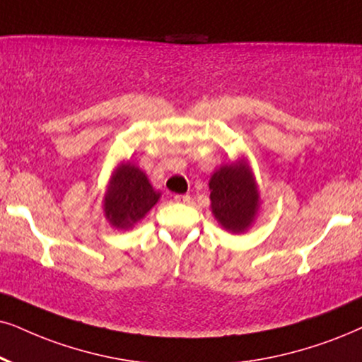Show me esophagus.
<instances>
[{
	"label": "esophagus",
	"instance_id": "34e87169",
	"mask_svg": "<svg viewBox=\"0 0 362 362\" xmlns=\"http://www.w3.org/2000/svg\"><path fill=\"white\" fill-rule=\"evenodd\" d=\"M173 200H175L177 204H189L190 202V195H175L173 197Z\"/></svg>",
	"mask_w": 362,
	"mask_h": 362
}]
</instances>
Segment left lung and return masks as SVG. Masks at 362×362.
Returning <instances> with one entry per match:
<instances>
[{"mask_svg":"<svg viewBox=\"0 0 362 362\" xmlns=\"http://www.w3.org/2000/svg\"><path fill=\"white\" fill-rule=\"evenodd\" d=\"M210 210L218 226L230 234H244L260 207L259 185L245 157L221 165L210 175Z\"/></svg>","mask_w":362,"mask_h":362,"instance_id":"left-lung-1","label":"left lung"}]
</instances>
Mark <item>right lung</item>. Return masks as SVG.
Wrapping results in <instances>:
<instances>
[{"mask_svg":"<svg viewBox=\"0 0 362 362\" xmlns=\"http://www.w3.org/2000/svg\"><path fill=\"white\" fill-rule=\"evenodd\" d=\"M162 194L153 189L147 173L130 160H122L113 168L103 194V215L112 227L128 230L144 221Z\"/></svg>","mask_w":362,"mask_h":362,"instance_id":"add662e5","label":"right lung"}]
</instances>
